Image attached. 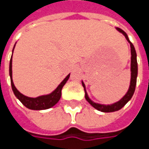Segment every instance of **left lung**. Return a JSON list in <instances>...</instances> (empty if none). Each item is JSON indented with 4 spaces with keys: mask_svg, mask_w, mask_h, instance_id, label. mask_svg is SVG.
Listing matches in <instances>:
<instances>
[{
    "mask_svg": "<svg viewBox=\"0 0 149 149\" xmlns=\"http://www.w3.org/2000/svg\"><path fill=\"white\" fill-rule=\"evenodd\" d=\"M117 30L119 32H121L123 36H125V38L127 39V40L130 43V47H131V81H130V86H129V89L127 92V94L123 96L121 100H119L117 103H114L113 104L110 105H104V104H96L94 103L93 101L89 100V98L88 97V95L86 93V90H85V86H84V84L82 82L83 84L84 89L85 91V99L86 100L89 102L91 105L93 106L94 108H95L96 109H98L99 111L104 112V113H109V112H114L118 111L119 109H121L123 106L125 105L129 100H131L132 96L134 95L135 91V86H136V82H137V75H138V63H137V54H136V51H135L134 46V45L130 42V40H129V37L127 36V34L123 31V30H121L120 28H117Z\"/></svg>",
    "mask_w": 149,
    "mask_h": 149,
    "instance_id": "8db88e82",
    "label": "left lung"
}]
</instances>
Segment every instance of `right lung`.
Returning a JSON list of instances; mask_svg holds the SVG:
<instances>
[{"instance_id":"1","label":"right lung","mask_w":149,"mask_h":149,"mask_svg":"<svg viewBox=\"0 0 149 149\" xmlns=\"http://www.w3.org/2000/svg\"><path fill=\"white\" fill-rule=\"evenodd\" d=\"M13 50H14V49H13ZM10 83H11L12 90L14 92L15 97L20 100L26 108H28L30 109H33V110H42V109H47L53 107L59 102L60 97H61L62 88L65 84L67 80L69 79L70 74H68L66 76L65 79L60 83V85L51 94L48 95L40 96L37 98H30V97L25 96L21 93H20L17 90V89L15 87L13 80H12V56H11V59L10 60Z\"/></svg>"}]
</instances>
